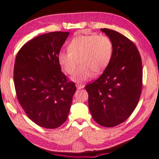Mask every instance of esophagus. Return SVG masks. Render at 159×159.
Returning a JSON list of instances; mask_svg holds the SVG:
<instances>
[{"label":"esophagus","mask_w":159,"mask_h":159,"mask_svg":"<svg viewBox=\"0 0 159 159\" xmlns=\"http://www.w3.org/2000/svg\"><path fill=\"white\" fill-rule=\"evenodd\" d=\"M76 87H77L78 89H82V88H84V84H77Z\"/></svg>","instance_id":"obj_1"}]
</instances>
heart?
Wrapping results in <instances>:
<instances>
[{
  "mask_svg": "<svg viewBox=\"0 0 159 159\" xmlns=\"http://www.w3.org/2000/svg\"><path fill=\"white\" fill-rule=\"evenodd\" d=\"M67 50L58 53L59 65L65 72L72 75L79 60L80 66L72 80L82 82L92 77L93 72L98 74L105 70L112 58L113 45L106 35H80L72 39Z\"/></svg>",
  "mask_w": 159,
  "mask_h": 159,
  "instance_id": "heart-1",
  "label": "heart"
}]
</instances>
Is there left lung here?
Segmentation results:
<instances>
[{"label": "left lung", "instance_id": "obj_1", "mask_svg": "<svg viewBox=\"0 0 159 159\" xmlns=\"http://www.w3.org/2000/svg\"><path fill=\"white\" fill-rule=\"evenodd\" d=\"M111 39L113 52L103 74L86 85L89 108L101 126L112 127L131 116L142 89V63L135 44L116 31L101 29Z\"/></svg>", "mask_w": 159, "mask_h": 159}]
</instances>
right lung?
I'll return each mask as SVG.
<instances>
[{
    "mask_svg": "<svg viewBox=\"0 0 159 159\" xmlns=\"http://www.w3.org/2000/svg\"><path fill=\"white\" fill-rule=\"evenodd\" d=\"M69 34L53 32L36 36L20 49L15 58L17 100L28 118L44 128L55 129L66 121L76 92L58 61Z\"/></svg>",
    "mask_w": 159,
    "mask_h": 159,
    "instance_id": "add662e5",
    "label": "right lung"
}]
</instances>
